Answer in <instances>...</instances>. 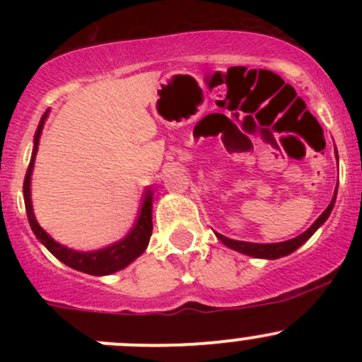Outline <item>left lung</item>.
<instances>
[{"label":"left lung","instance_id":"obj_1","mask_svg":"<svg viewBox=\"0 0 362 362\" xmlns=\"http://www.w3.org/2000/svg\"><path fill=\"white\" fill-rule=\"evenodd\" d=\"M334 202H337V192H334V196H333V199H331L329 206H327L326 210L322 211V215H320V217L317 218V221L313 222V224L310 226V228L306 229L305 233H301V235L296 236V238H293V240H287V242L250 243V242H238V240L226 238L224 235H218V233H215V236H217V238L221 240V242L224 243L226 247H229V249H233L236 252H242V254H245V255H250V257H259V259L284 257V255H289V254H293L294 250H298L299 247H301L303 243H305L306 240H308L310 236H312L313 233H315L317 229H319L320 226H322L324 222L327 221V217H329L331 211H333Z\"/></svg>","mask_w":362,"mask_h":362}]
</instances>
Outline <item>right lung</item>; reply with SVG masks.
<instances>
[{
  "label": "right lung",
  "instance_id": "right-lung-1",
  "mask_svg": "<svg viewBox=\"0 0 362 362\" xmlns=\"http://www.w3.org/2000/svg\"><path fill=\"white\" fill-rule=\"evenodd\" d=\"M47 113L42 117L38 124V129L35 133V147H33V156L31 163H29L28 171H25L24 178V203H25V211H28V221L31 226L33 233H35L36 238L47 247V250L50 254L56 255L61 262L69 266L73 269H78L82 273H89V275L103 276V275H112V273L120 272V269L126 268L127 264L134 261L136 257H140L144 254L145 249L148 245V240L152 235V196L154 192L151 189L145 191L144 203H141L140 215H138V221L134 224V228L127 233L126 238L119 240V242L112 243V245L105 247V249L93 250V252H78L68 249V247L61 245L56 240L50 238L45 231L42 229V226L36 222L35 211H33V203H31V173L33 166H35V158L36 152H38V144L40 136H42L43 124H45Z\"/></svg>",
  "mask_w": 362,
  "mask_h": 362
}]
</instances>
